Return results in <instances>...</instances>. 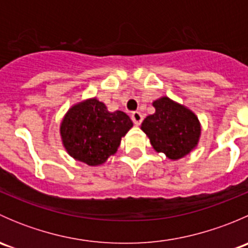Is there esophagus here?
I'll list each match as a JSON object with an SVG mask.
<instances>
[{"label": "esophagus", "instance_id": "esophagus-1", "mask_svg": "<svg viewBox=\"0 0 248 248\" xmlns=\"http://www.w3.org/2000/svg\"><path fill=\"white\" fill-rule=\"evenodd\" d=\"M132 121L134 122V124H137V126H139L140 124H141L142 121V115L140 111H133L132 112Z\"/></svg>", "mask_w": 248, "mask_h": 248}]
</instances>
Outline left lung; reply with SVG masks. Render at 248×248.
I'll use <instances>...</instances> for the list:
<instances>
[{
  "instance_id": "obj_1",
  "label": "left lung",
  "mask_w": 248,
  "mask_h": 248,
  "mask_svg": "<svg viewBox=\"0 0 248 248\" xmlns=\"http://www.w3.org/2000/svg\"><path fill=\"white\" fill-rule=\"evenodd\" d=\"M156 111L142 121L141 131L150 139L156 152H162L171 161L191 154L198 146L202 126L197 115L169 97L152 102Z\"/></svg>"
}]
</instances>
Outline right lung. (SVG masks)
I'll return each mask as SVG.
<instances>
[{
    "label": "right lung",
    "mask_w": 248,
    "mask_h": 248,
    "mask_svg": "<svg viewBox=\"0 0 248 248\" xmlns=\"http://www.w3.org/2000/svg\"><path fill=\"white\" fill-rule=\"evenodd\" d=\"M133 127L126 112H110L97 97L73 104L60 124L64 150L76 161L96 167L114 156L121 139Z\"/></svg>",
    "instance_id": "1"
}]
</instances>
